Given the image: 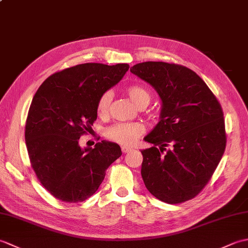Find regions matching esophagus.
<instances>
[{
	"mask_svg": "<svg viewBox=\"0 0 248 248\" xmlns=\"http://www.w3.org/2000/svg\"><path fill=\"white\" fill-rule=\"evenodd\" d=\"M121 151H123V154H128L129 151H131V148H130V147L123 146V147H121Z\"/></svg>",
	"mask_w": 248,
	"mask_h": 248,
	"instance_id": "esophagus-1",
	"label": "esophagus"
}]
</instances>
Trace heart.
Listing matches in <instances>:
<instances>
[{
    "instance_id": "obj_1",
    "label": "heart",
    "mask_w": 248,
    "mask_h": 248,
    "mask_svg": "<svg viewBox=\"0 0 248 248\" xmlns=\"http://www.w3.org/2000/svg\"><path fill=\"white\" fill-rule=\"evenodd\" d=\"M125 93L131 99V101L140 108L147 107L151 100V93L148 89L140 85H130L125 88ZM113 94L109 91L104 92L99 97L96 107V112L99 117H105L108 114ZM144 132V125L139 123H120L105 129V136L109 140L115 141V143L121 145H131Z\"/></svg>"
}]
</instances>
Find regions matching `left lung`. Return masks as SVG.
Instances as JSON below:
<instances>
[{"mask_svg":"<svg viewBox=\"0 0 248 248\" xmlns=\"http://www.w3.org/2000/svg\"><path fill=\"white\" fill-rule=\"evenodd\" d=\"M130 71L149 83L162 100L160 121L145 138L154 147L141 150L145 186L166 203L192 199L207 186L224 155L222 107L202 78L184 66L145 62Z\"/></svg>","mask_w":248,"mask_h":248,"instance_id":"1","label":"left lung"}]
</instances>
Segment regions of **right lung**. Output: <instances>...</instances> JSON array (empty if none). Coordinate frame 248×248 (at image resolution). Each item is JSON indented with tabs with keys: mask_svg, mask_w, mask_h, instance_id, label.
Instances as JSON below:
<instances>
[{
	"mask_svg": "<svg viewBox=\"0 0 248 248\" xmlns=\"http://www.w3.org/2000/svg\"><path fill=\"white\" fill-rule=\"evenodd\" d=\"M129 69L86 62L55 72L31 100L25 124V144L37 178L52 196L81 202L96 193L105 170L121 155L119 145L102 140L81 148L83 134L97 119V101Z\"/></svg>",
	"mask_w": 248,
	"mask_h": 248,
	"instance_id": "right-lung-1",
	"label": "right lung"
}]
</instances>
